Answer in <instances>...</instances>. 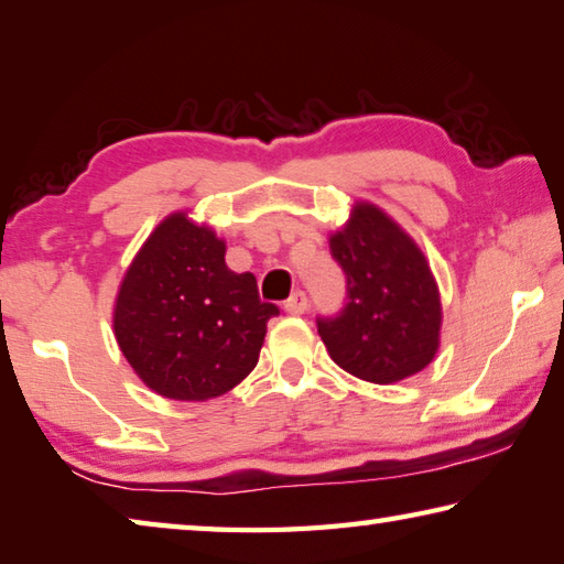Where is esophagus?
Segmentation results:
<instances>
[{"instance_id":"esophagus-1","label":"esophagus","mask_w":564,"mask_h":564,"mask_svg":"<svg viewBox=\"0 0 564 564\" xmlns=\"http://www.w3.org/2000/svg\"><path fill=\"white\" fill-rule=\"evenodd\" d=\"M285 313H291V316H301V313L308 311V295H305L303 291H295L291 293V299L283 303Z\"/></svg>"}]
</instances>
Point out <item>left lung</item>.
I'll return each mask as SVG.
<instances>
[{
	"mask_svg": "<svg viewBox=\"0 0 564 564\" xmlns=\"http://www.w3.org/2000/svg\"><path fill=\"white\" fill-rule=\"evenodd\" d=\"M330 256L346 275V305L318 316L330 358L368 383H395L433 360L441 299L425 256L395 221L370 204L330 236Z\"/></svg>",
	"mask_w": 564,
	"mask_h": 564,
	"instance_id": "left-lung-1",
	"label": "left lung"
}]
</instances>
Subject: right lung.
Here are the masks:
<instances>
[{"label": "right lung", "mask_w": 564, "mask_h": 564, "mask_svg": "<svg viewBox=\"0 0 564 564\" xmlns=\"http://www.w3.org/2000/svg\"><path fill=\"white\" fill-rule=\"evenodd\" d=\"M212 228L169 216L123 275L113 333L137 376L174 400H208L259 362L265 323L253 273H234Z\"/></svg>", "instance_id": "obj_1"}]
</instances>
